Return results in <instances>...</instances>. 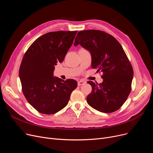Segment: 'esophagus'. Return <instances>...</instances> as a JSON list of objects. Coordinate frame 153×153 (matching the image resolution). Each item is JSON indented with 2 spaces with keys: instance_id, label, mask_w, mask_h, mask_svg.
<instances>
[{
  "instance_id": "1",
  "label": "esophagus",
  "mask_w": 153,
  "mask_h": 153,
  "mask_svg": "<svg viewBox=\"0 0 153 153\" xmlns=\"http://www.w3.org/2000/svg\"><path fill=\"white\" fill-rule=\"evenodd\" d=\"M85 82H85V81H79L78 82L77 84H78L79 86H81V85H84V84H85Z\"/></svg>"
}]
</instances>
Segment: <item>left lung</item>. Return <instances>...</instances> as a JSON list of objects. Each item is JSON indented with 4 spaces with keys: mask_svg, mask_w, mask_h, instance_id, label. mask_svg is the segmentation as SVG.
<instances>
[{
    "mask_svg": "<svg viewBox=\"0 0 153 153\" xmlns=\"http://www.w3.org/2000/svg\"><path fill=\"white\" fill-rule=\"evenodd\" d=\"M81 45L92 56V68L102 72L103 82L92 81V92L87 97L89 105L103 113L118 110L131 91L133 70L122 45L111 35L100 30H88L77 33L74 46Z\"/></svg>",
    "mask_w": 153,
    "mask_h": 153,
    "instance_id": "left-lung-1",
    "label": "left lung"
}]
</instances>
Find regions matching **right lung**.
<instances>
[{"label":"right lung","mask_w":153,"mask_h":153,"mask_svg":"<svg viewBox=\"0 0 153 153\" xmlns=\"http://www.w3.org/2000/svg\"><path fill=\"white\" fill-rule=\"evenodd\" d=\"M77 31H58L37 38L23 56L19 77L23 95L39 113L54 114L68 103L77 86L74 79L53 76L54 66L62 62Z\"/></svg>","instance_id":"obj_1"}]
</instances>
